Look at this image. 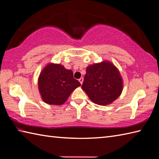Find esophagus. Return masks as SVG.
I'll return each instance as SVG.
<instances>
[{"instance_id":"obj_1","label":"esophagus","mask_w":159,"mask_h":159,"mask_svg":"<svg viewBox=\"0 0 159 159\" xmlns=\"http://www.w3.org/2000/svg\"><path fill=\"white\" fill-rule=\"evenodd\" d=\"M79 82L80 83V84H83V78H80V79H79Z\"/></svg>"}]
</instances>
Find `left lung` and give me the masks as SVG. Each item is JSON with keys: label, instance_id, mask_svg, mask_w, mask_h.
<instances>
[{"label": "left lung", "instance_id": "left-lung-1", "mask_svg": "<svg viewBox=\"0 0 159 159\" xmlns=\"http://www.w3.org/2000/svg\"><path fill=\"white\" fill-rule=\"evenodd\" d=\"M82 89L93 102L107 105L121 95L123 80L117 67L106 61L87 67Z\"/></svg>", "mask_w": 159, "mask_h": 159}]
</instances>
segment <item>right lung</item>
<instances>
[{"instance_id": "1", "label": "right lung", "mask_w": 159, "mask_h": 159, "mask_svg": "<svg viewBox=\"0 0 159 159\" xmlns=\"http://www.w3.org/2000/svg\"><path fill=\"white\" fill-rule=\"evenodd\" d=\"M79 86L80 83L74 79L72 71L66 69L61 64H48L38 78L42 99L49 104H63Z\"/></svg>"}]
</instances>
